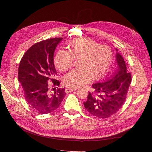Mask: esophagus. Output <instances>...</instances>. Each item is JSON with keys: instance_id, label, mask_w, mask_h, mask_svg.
<instances>
[{"instance_id": "esophagus-1", "label": "esophagus", "mask_w": 152, "mask_h": 152, "mask_svg": "<svg viewBox=\"0 0 152 152\" xmlns=\"http://www.w3.org/2000/svg\"><path fill=\"white\" fill-rule=\"evenodd\" d=\"M77 89L76 88H66V89H65V93H71V92H73V91H75Z\"/></svg>"}]
</instances>
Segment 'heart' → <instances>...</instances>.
<instances>
[{"label":"heart","instance_id":"1","mask_svg":"<svg viewBox=\"0 0 152 152\" xmlns=\"http://www.w3.org/2000/svg\"><path fill=\"white\" fill-rule=\"evenodd\" d=\"M69 50H59L54 57V64L59 70L66 71L79 59V68L64 77V83L68 87H78L91 80H99L107 74L113 58L112 49L100 45L90 38L75 39L68 45Z\"/></svg>","mask_w":152,"mask_h":152}]
</instances>
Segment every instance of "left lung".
<instances>
[{
	"label": "left lung",
	"mask_w": 152,
	"mask_h": 152,
	"mask_svg": "<svg viewBox=\"0 0 152 152\" xmlns=\"http://www.w3.org/2000/svg\"><path fill=\"white\" fill-rule=\"evenodd\" d=\"M116 59V72L103 82L92 85L94 91L89 92L87 99L84 103L87 111L100 118L111 117L122 108L131 83V74L128 73L122 56L117 53Z\"/></svg>",
	"instance_id": "obj_1"
}]
</instances>
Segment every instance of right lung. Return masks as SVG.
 <instances>
[{
	"mask_svg": "<svg viewBox=\"0 0 152 152\" xmlns=\"http://www.w3.org/2000/svg\"><path fill=\"white\" fill-rule=\"evenodd\" d=\"M62 39L53 38L35 44L23 56L18 68V80L25 99L32 109L40 114L57 109L66 94L65 89H56L60 82L54 79L57 74L54 53ZM49 81L52 82L54 87L51 90Z\"/></svg>",
	"mask_w": 152,
	"mask_h": 152,
	"instance_id": "1",
	"label": "right lung"
}]
</instances>
